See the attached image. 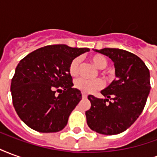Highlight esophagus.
Instances as JSON below:
<instances>
[{"label": "esophagus", "instance_id": "obj_1", "mask_svg": "<svg viewBox=\"0 0 157 157\" xmlns=\"http://www.w3.org/2000/svg\"><path fill=\"white\" fill-rule=\"evenodd\" d=\"M82 98H83V99H86V98H87V95H86V94H85V93H83V92H82Z\"/></svg>", "mask_w": 157, "mask_h": 157}]
</instances>
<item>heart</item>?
I'll return each instance as SVG.
<instances>
[{"label":"heart","mask_w":157,"mask_h":157,"mask_svg":"<svg viewBox=\"0 0 157 157\" xmlns=\"http://www.w3.org/2000/svg\"><path fill=\"white\" fill-rule=\"evenodd\" d=\"M90 59L93 65L99 69L105 68L108 65V60L105 56L102 55H93L90 57ZM82 58L80 56H76L70 62L68 65L69 74L71 76H75L79 74L81 70ZM74 85L76 89L81 91L83 93H92V92L100 90L103 87V82L101 79H94V80H87V79L80 77L76 79L74 82Z\"/></svg>","instance_id":"heart-1"}]
</instances>
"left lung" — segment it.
<instances>
[{
  "instance_id": "8db88e82",
  "label": "left lung",
  "mask_w": 157,
  "mask_h": 157,
  "mask_svg": "<svg viewBox=\"0 0 157 157\" xmlns=\"http://www.w3.org/2000/svg\"><path fill=\"white\" fill-rule=\"evenodd\" d=\"M114 62L116 79L101 93L106 99L89 95L86 112L91 129L102 135H118L129 128L145 108L151 82L150 71L137 55L119 48L95 49Z\"/></svg>"
}]
</instances>
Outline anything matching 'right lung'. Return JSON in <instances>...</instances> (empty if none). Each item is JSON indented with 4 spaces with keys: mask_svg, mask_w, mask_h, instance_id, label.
I'll use <instances>...</instances> for the list:
<instances>
[{
    "mask_svg": "<svg viewBox=\"0 0 157 157\" xmlns=\"http://www.w3.org/2000/svg\"><path fill=\"white\" fill-rule=\"evenodd\" d=\"M89 48L65 44L42 47L22 59L12 79V103L19 118L42 133L62 130L82 99L68 65Z\"/></svg>",
    "mask_w": 157,
    "mask_h": 157,
    "instance_id": "add662e5",
    "label": "right lung"
}]
</instances>
